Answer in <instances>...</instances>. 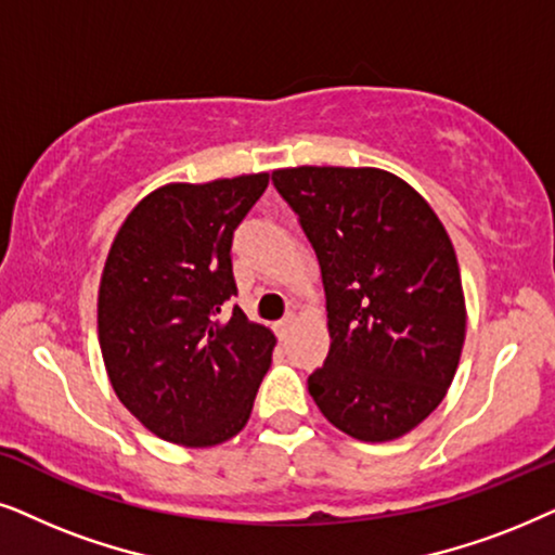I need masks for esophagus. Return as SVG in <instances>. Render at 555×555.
Listing matches in <instances>:
<instances>
[{"mask_svg": "<svg viewBox=\"0 0 555 555\" xmlns=\"http://www.w3.org/2000/svg\"><path fill=\"white\" fill-rule=\"evenodd\" d=\"M292 324H294V314H286L284 320H279V322H276V330H279V335H282V337L289 335Z\"/></svg>", "mask_w": 555, "mask_h": 555, "instance_id": "obj_1", "label": "esophagus"}]
</instances>
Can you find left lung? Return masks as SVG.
<instances>
[{"label": "left lung", "instance_id": "1", "mask_svg": "<svg viewBox=\"0 0 555 555\" xmlns=\"http://www.w3.org/2000/svg\"><path fill=\"white\" fill-rule=\"evenodd\" d=\"M271 180L317 250L330 354L309 393L358 441H393L444 401L467 305L444 223L378 167H284Z\"/></svg>", "mask_w": 555, "mask_h": 555}]
</instances>
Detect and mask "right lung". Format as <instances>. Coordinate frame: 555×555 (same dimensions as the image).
<instances>
[{"mask_svg": "<svg viewBox=\"0 0 555 555\" xmlns=\"http://www.w3.org/2000/svg\"><path fill=\"white\" fill-rule=\"evenodd\" d=\"M269 172L167 182L111 243L99 286V345L111 388L154 437L205 449L248 424L276 337L241 307L231 241Z\"/></svg>", "mask_w": 555, "mask_h": 555, "instance_id": "right-lung-1", "label": "right lung"}]
</instances>
